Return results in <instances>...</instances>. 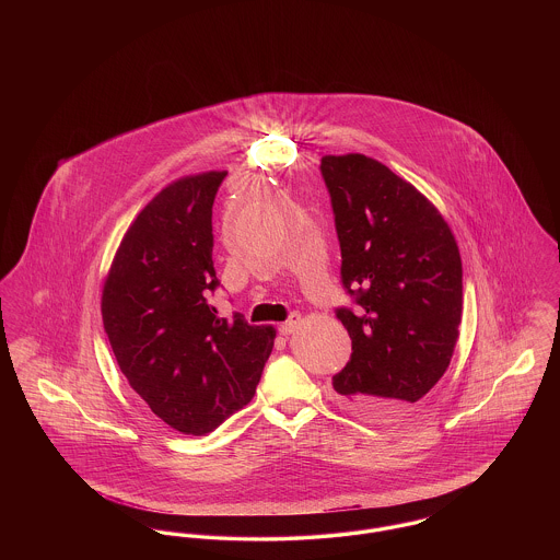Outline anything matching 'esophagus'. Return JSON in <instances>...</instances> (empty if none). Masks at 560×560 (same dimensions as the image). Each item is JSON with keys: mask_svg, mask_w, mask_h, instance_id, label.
<instances>
[{"mask_svg": "<svg viewBox=\"0 0 560 560\" xmlns=\"http://www.w3.org/2000/svg\"><path fill=\"white\" fill-rule=\"evenodd\" d=\"M300 325H302V315H300V313H292V317H290V319L279 325V331H281L283 336H290V334H293Z\"/></svg>", "mask_w": 560, "mask_h": 560, "instance_id": "34e87169", "label": "esophagus"}]
</instances>
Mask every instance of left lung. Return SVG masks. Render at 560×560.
Returning a JSON list of instances; mask_svg holds the SVG:
<instances>
[{
    "label": "left lung",
    "mask_w": 560,
    "mask_h": 560,
    "mask_svg": "<svg viewBox=\"0 0 560 560\" xmlns=\"http://www.w3.org/2000/svg\"><path fill=\"white\" fill-rule=\"evenodd\" d=\"M342 249V283L357 308H338L352 354L334 375L342 405L375 420L411 411L447 372L462 320V258L436 206L384 163L325 155Z\"/></svg>",
    "instance_id": "1"
}]
</instances>
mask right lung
Here are the masks:
<instances>
[{
  "label": "right lung",
  "instance_id": "obj_1",
  "mask_svg": "<svg viewBox=\"0 0 560 560\" xmlns=\"http://www.w3.org/2000/svg\"><path fill=\"white\" fill-rule=\"evenodd\" d=\"M226 172L183 176L133 218L103 285L117 365L165 424L203 436L256 393L275 327L218 317L212 206Z\"/></svg>",
  "mask_w": 560,
  "mask_h": 560
}]
</instances>
